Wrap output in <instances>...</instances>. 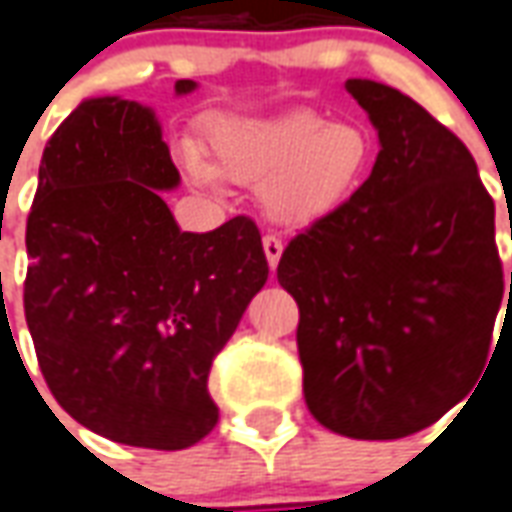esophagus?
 Here are the masks:
<instances>
[{
	"mask_svg": "<svg viewBox=\"0 0 512 512\" xmlns=\"http://www.w3.org/2000/svg\"><path fill=\"white\" fill-rule=\"evenodd\" d=\"M264 256H267V264H270V270L278 267V259H281V253H284V242L278 237H264Z\"/></svg>",
	"mask_w": 512,
	"mask_h": 512,
	"instance_id": "34e87169",
	"label": "esophagus"
}]
</instances>
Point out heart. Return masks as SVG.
I'll return each instance as SVG.
<instances>
[{
	"label": "heart",
	"mask_w": 512,
	"mask_h": 512,
	"mask_svg": "<svg viewBox=\"0 0 512 512\" xmlns=\"http://www.w3.org/2000/svg\"><path fill=\"white\" fill-rule=\"evenodd\" d=\"M212 159L181 148V165L198 187L215 190L220 176L259 187L273 223L306 228L353 198L372 165V140L361 123L328 121L317 110L267 118L226 115L209 126Z\"/></svg>",
	"instance_id": "1"
}]
</instances>
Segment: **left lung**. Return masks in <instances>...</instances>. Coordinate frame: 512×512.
Masks as SVG:
<instances>
[{"label":"left lung","instance_id":"8db88e82","mask_svg":"<svg viewBox=\"0 0 512 512\" xmlns=\"http://www.w3.org/2000/svg\"><path fill=\"white\" fill-rule=\"evenodd\" d=\"M344 88L378 132L375 168L286 245L278 284L300 308L311 416L339 436L391 441L474 389L505 281L494 201L469 148L400 90L372 79Z\"/></svg>","mask_w":512,"mask_h":512}]
</instances>
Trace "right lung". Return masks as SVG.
Masks as SVG:
<instances>
[{
    "instance_id": "obj_1",
    "label": "right lung",
    "mask_w": 512,
    "mask_h": 512,
    "mask_svg": "<svg viewBox=\"0 0 512 512\" xmlns=\"http://www.w3.org/2000/svg\"><path fill=\"white\" fill-rule=\"evenodd\" d=\"M198 88L179 79L176 93ZM157 112L85 99L43 148L27 220L24 314L54 400L99 436L187 449L212 433L206 380L267 281L262 234L234 217L181 231Z\"/></svg>"
}]
</instances>
